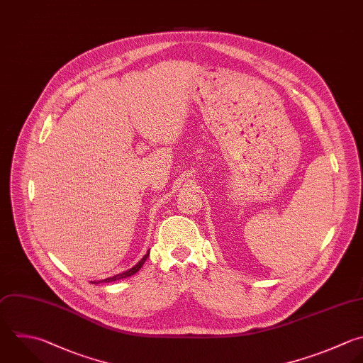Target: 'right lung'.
<instances>
[{
	"instance_id": "obj_1",
	"label": "right lung",
	"mask_w": 363,
	"mask_h": 363,
	"mask_svg": "<svg viewBox=\"0 0 363 363\" xmlns=\"http://www.w3.org/2000/svg\"><path fill=\"white\" fill-rule=\"evenodd\" d=\"M149 252H150V250H147V252L143 255V258H142L136 265H133L130 269L123 271V272H121V274H116V275H113V277L105 278V279H102V281H91V282H92V284H99V282H112V281H118V279H122V278L132 277L133 274H136V272L142 268V265L145 264V261H146V259H147V257H149Z\"/></svg>"
}]
</instances>
